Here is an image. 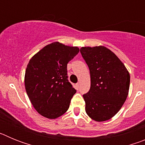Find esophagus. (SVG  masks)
<instances>
[{"label":"esophagus","instance_id":"obj_1","mask_svg":"<svg viewBox=\"0 0 145 145\" xmlns=\"http://www.w3.org/2000/svg\"><path fill=\"white\" fill-rule=\"evenodd\" d=\"M79 86H80V84H79V83H77V84H75V87H76L77 89H78L79 88Z\"/></svg>","mask_w":145,"mask_h":145}]
</instances>
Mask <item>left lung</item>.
<instances>
[{"label":"left lung","instance_id":"left-lung-1","mask_svg":"<svg viewBox=\"0 0 145 145\" xmlns=\"http://www.w3.org/2000/svg\"><path fill=\"white\" fill-rule=\"evenodd\" d=\"M80 53L91 76L90 90L83 95L86 112L96 121H105L117 114L127 98L130 75L118 57L106 47H82Z\"/></svg>","mask_w":145,"mask_h":145}]
</instances>
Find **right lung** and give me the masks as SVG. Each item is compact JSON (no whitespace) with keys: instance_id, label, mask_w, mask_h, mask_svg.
<instances>
[{"instance_id":"1","label":"right lung","mask_w":145,"mask_h":145,"mask_svg":"<svg viewBox=\"0 0 145 145\" xmlns=\"http://www.w3.org/2000/svg\"><path fill=\"white\" fill-rule=\"evenodd\" d=\"M78 52V47L54 42L29 60L25 89L34 108L43 117L57 118L68 110L76 90L67 80V65Z\"/></svg>"}]
</instances>
